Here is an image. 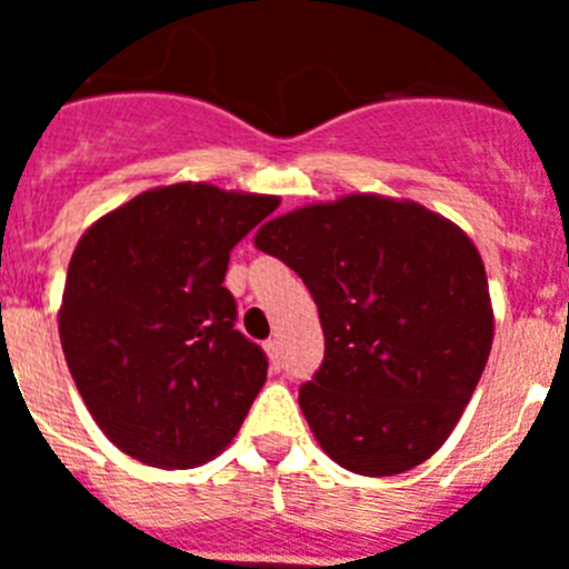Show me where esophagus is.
I'll use <instances>...</instances> for the list:
<instances>
[{
	"instance_id": "34e87169",
	"label": "esophagus",
	"mask_w": 569,
	"mask_h": 569,
	"mask_svg": "<svg viewBox=\"0 0 569 569\" xmlns=\"http://www.w3.org/2000/svg\"><path fill=\"white\" fill-rule=\"evenodd\" d=\"M264 350H268V359H270V365H273V370H279V367H281V347H279V341H276V339L264 341Z\"/></svg>"
}]
</instances>
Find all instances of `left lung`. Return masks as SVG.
I'll return each instance as SVG.
<instances>
[{
  "label": "left lung",
  "instance_id": "1",
  "mask_svg": "<svg viewBox=\"0 0 569 569\" xmlns=\"http://www.w3.org/2000/svg\"><path fill=\"white\" fill-rule=\"evenodd\" d=\"M256 248L301 276L325 359L299 387L321 450L359 476H396L453 433L492 345L481 256L416 202L356 193L284 213Z\"/></svg>",
  "mask_w": 569,
  "mask_h": 569
}]
</instances>
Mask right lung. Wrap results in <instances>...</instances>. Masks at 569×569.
Instances as JSON below:
<instances>
[{"label": "right lung", "instance_id": "obj_1", "mask_svg": "<svg viewBox=\"0 0 569 569\" xmlns=\"http://www.w3.org/2000/svg\"><path fill=\"white\" fill-rule=\"evenodd\" d=\"M276 196L170 184L102 216L70 256L59 339L70 376L122 453L164 470L222 453L268 379L236 330L230 250Z\"/></svg>", "mask_w": 569, "mask_h": 569}]
</instances>
